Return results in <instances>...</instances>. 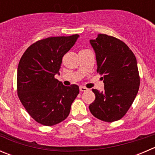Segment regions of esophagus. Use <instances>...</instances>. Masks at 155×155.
<instances>
[{
    "instance_id": "1",
    "label": "esophagus",
    "mask_w": 155,
    "mask_h": 155,
    "mask_svg": "<svg viewBox=\"0 0 155 155\" xmlns=\"http://www.w3.org/2000/svg\"><path fill=\"white\" fill-rule=\"evenodd\" d=\"M79 90H80V91H87L88 89H87V87H85L84 86H80V87H79Z\"/></svg>"
}]
</instances>
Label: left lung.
Returning <instances> with one entry per match:
<instances>
[{"mask_svg":"<svg viewBox=\"0 0 155 155\" xmlns=\"http://www.w3.org/2000/svg\"><path fill=\"white\" fill-rule=\"evenodd\" d=\"M90 43L96 55L97 71L103 76L104 91L92 89L95 100L89 109L101 121H118L138 93L140 80L137 59L124 42L107 34H99Z\"/></svg>","mask_w":155,"mask_h":155,"instance_id":"1","label":"left lung"}]
</instances>
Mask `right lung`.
I'll use <instances>...</instances> for the list:
<instances>
[{"label": "right lung", "instance_id": "add662e5", "mask_svg": "<svg viewBox=\"0 0 155 155\" xmlns=\"http://www.w3.org/2000/svg\"><path fill=\"white\" fill-rule=\"evenodd\" d=\"M78 34L39 40L27 48L17 70L20 101L37 122L52 126L67 118L79 93L77 85L65 86L54 78L62 58L76 42Z\"/></svg>", "mask_w": 155, "mask_h": 155}]
</instances>
